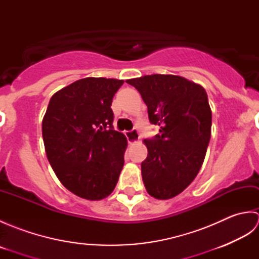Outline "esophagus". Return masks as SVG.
Instances as JSON below:
<instances>
[{
  "mask_svg": "<svg viewBox=\"0 0 259 259\" xmlns=\"http://www.w3.org/2000/svg\"><path fill=\"white\" fill-rule=\"evenodd\" d=\"M125 137H126V139H128V142L130 145L136 144V142L140 139L138 130H136V129H133L131 131H126Z\"/></svg>",
  "mask_w": 259,
  "mask_h": 259,
  "instance_id": "esophagus-1",
  "label": "esophagus"
}]
</instances>
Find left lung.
<instances>
[{
    "instance_id": "8db88e82",
    "label": "left lung",
    "mask_w": 259,
    "mask_h": 259,
    "mask_svg": "<svg viewBox=\"0 0 259 259\" xmlns=\"http://www.w3.org/2000/svg\"><path fill=\"white\" fill-rule=\"evenodd\" d=\"M148 107L152 124L160 126L144 140L148 156L141 163L148 194L170 199L199 172L211 135V110L206 90L183 76L151 74L129 79Z\"/></svg>"
}]
</instances>
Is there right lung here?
I'll list each match as a JSON object with an SVG mask.
<instances>
[{
    "mask_svg": "<svg viewBox=\"0 0 259 259\" xmlns=\"http://www.w3.org/2000/svg\"><path fill=\"white\" fill-rule=\"evenodd\" d=\"M123 80L84 78L54 93L42 121L48 160L74 195L100 200L113 191L126 138L113 129L111 103Z\"/></svg>",
    "mask_w": 259,
    "mask_h": 259,
    "instance_id": "add662e5",
    "label": "right lung"
}]
</instances>
